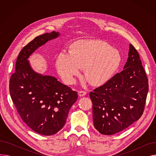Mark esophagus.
I'll return each instance as SVG.
<instances>
[{"instance_id":"esophagus-1","label":"esophagus","mask_w":156,"mask_h":156,"mask_svg":"<svg viewBox=\"0 0 156 156\" xmlns=\"http://www.w3.org/2000/svg\"><path fill=\"white\" fill-rule=\"evenodd\" d=\"M87 94V92L86 91H83V90H80L78 92V95L80 97H83L84 95H85Z\"/></svg>"}]
</instances>
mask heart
Masks as SVG:
<instances>
[{
    "instance_id": "1",
    "label": "heart",
    "mask_w": 156,
    "mask_h": 156,
    "mask_svg": "<svg viewBox=\"0 0 156 156\" xmlns=\"http://www.w3.org/2000/svg\"><path fill=\"white\" fill-rule=\"evenodd\" d=\"M121 54L101 40H80L69 47V54L61 52L57 55L55 66L61 78L68 83L85 70L88 82L96 86L108 81L119 68Z\"/></svg>"
}]
</instances>
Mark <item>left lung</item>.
<instances>
[{
    "label": "left lung",
    "mask_w": 156,
    "mask_h": 156,
    "mask_svg": "<svg viewBox=\"0 0 156 156\" xmlns=\"http://www.w3.org/2000/svg\"><path fill=\"white\" fill-rule=\"evenodd\" d=\"M136 49L129 45L124 70L90 92L94 127L103 135L125 129L143 114L149 83Z\"/></svg>",
    "instance_id": "left-lung-1"
}]
</instances>
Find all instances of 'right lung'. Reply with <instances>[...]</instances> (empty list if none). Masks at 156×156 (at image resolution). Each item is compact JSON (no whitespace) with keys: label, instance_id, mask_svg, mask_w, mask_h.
I'll use <instances>...</instances> for the list:
<instances>
[{"label":"right lung","instance_id":"add662e5","mask_svg":"<svg viewBox=\"0 0 156 156\" xmlns=\"http://www.w3.org/2000/svg\"><path fill=\"white\" fill-rule=\"evenodd\" d=\"M59 35L54 31L47 33L24 46L9 81L11 97L22 120L43 135L55 134L62 128L71 107L78 99L76 91L53 76L35 73L28 61L37 48Z\"/></svg>","mask_w":156,"mask_h":156}]
</instances>
